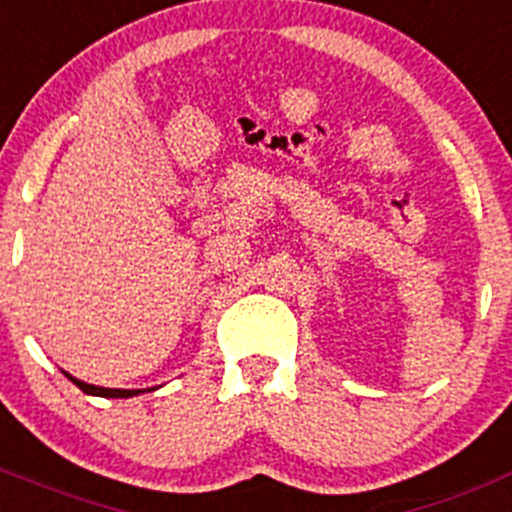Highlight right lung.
<instances>
[{"instance_id": "add662e5", "label": "right lung", "mask_w": 512, "mask_h": 512, "mask_svg": "<svg viewBox=\"0 0 512 512\" xmlns=\"http://www.w3.org/2000/svg\"><path fill=\"white\" fill-rule=\"evenodd\" d=\"M62 374L68 376V379L73 381V384L78 386L80 391H85V394H90V396H103V399H131V396L141 394V389H105V386L85 384V381H80V379H75V376H70L68 371H62Z\"/></svg>"}]
</instances>
